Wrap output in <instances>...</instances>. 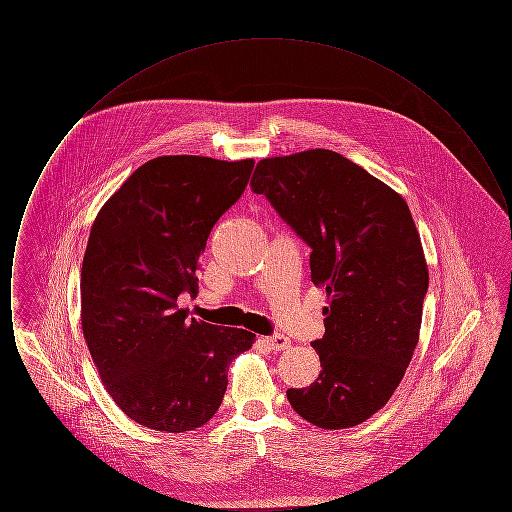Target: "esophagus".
I'll list each match as a JSON object with an SVG mask.
<instances>
[{"label":"esophagus","instance_id":"obj_1","mask_svg":"<svg viewBox=\"0 0 512 512\" xmlns=\"http://www.w3.org/2000/svg\"><path fill=\"white\" fill-rule=\"evenodd\" d=\"M267 343L270 345V349H274V351H284L292 345L290 338H286L284 334H272L270 338H267Z\"/></svg>","mask_w":512,"mask_h":512}]
</instances>
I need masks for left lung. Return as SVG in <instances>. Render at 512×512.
Returning a JSON list of instances; mask_svg holds the SVG:
<instances>
[{
    "mask_svg": "<svg viewBox=\"0 0 512 512\" xmlns=\"http://www.w3.org/2000/svg\"><path fill=\"white\" fill-rule=\"evenodd\" d=\"M263 194L311 247V280L330 297L317 382L286 391L293 411L324 430L382 409L413 359L428 267L405 199L330 149L257 163Z\"/></svg>",
    "mask_w": 512,
    "mask_h": 512,
    "instance_id": "8db88e82",
    "label": "left lung"
}]
</instances>
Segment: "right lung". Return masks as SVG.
Masks as SVG:
<instances>
[{
  "label": "right lung",
  "mask_w": 512,
  "mask_h": 512,
  "mask_svg": "<svg viewBox=\"0 0 512 512\" xmlns=\"http://www.w3.org/2000/svg\"><path fill=\"white\" fill-rule=\"evenodd\" d=\"M255 161L165 155L147 161L101 207L86 245L82 330L105 390L134 422L180 434L209 422L228 365L255 334L188 320L199 255L242 197Z\"/></svg>",
  "instance_id": "add662e5"
}]
</instances>
